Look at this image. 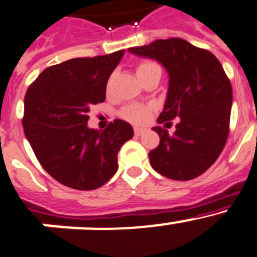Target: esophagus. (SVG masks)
Segmentation results:
<instances>
[{"instance_id":"34e87169","label":"esophagus","mask_w":257,"mask_h":257,"mask_svg":"<svg viewBox=\"0 0 257 257\" xmlns=\"http://www.w3.org/2000/svg\"><path fill=\"white\" fill-rule=\"evenodd\" d=\"M145 131H146V129L137 128V126H136V128H134V134H136V136H141L142 133H145Z\"/></svg>"}]
</instances>
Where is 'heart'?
I'll return each mask as SVG.
<instances>
[{
    "label": "heart",
    "mask_w": 257,
    "mask_h": 257,
    "mask_svg": "<svg viewBox=\"0 0 257 257\" xmlns=\"http://www.w3.org/2000/svg\"><path fill=\"white\" fill-rule=\"evenodd\" d=\"M154 71H160V68H159L156 62L142 61L137 68V75L138 78H141L146 74L154 73ZM150 111L151 110H150L149 106L140 105V103H131V105L125 106L121 110V116L133 124H143L149 120Z\"/></svg>",
    "instance_id": "b5f03b06"
}]
</instances>
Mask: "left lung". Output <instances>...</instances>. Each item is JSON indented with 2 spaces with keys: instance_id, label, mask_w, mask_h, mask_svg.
<instances>
[{
  "instance_id": "obj_1",
  "label": "left lung",
  "mask_w": 257,
  "mask_h": 257,
  "mask_svg": "<svg viewBox=\"0 0 257 257\" xmlns=\"http://www.w3.org/2000/svg\"><path fill=\"white\" fill-rule=\"evenodd\" d=\"M128 51L156 60L168 71V93L157 123L179 117L173 134L152 128L160 143L149 154L151 166L169 179L198 177L218 159L229 133L233 93L223 66L211 52L180 38L157 39Z\"/></svg>"
}]
</instances>
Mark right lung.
<instances>
[{
	"label": "right lung",
	"instance_id": "1",
	"mask_svg": "<svg viewBox=\"0 0 257 257\" xmlns=\"http://www.w3.org/2000/svg\"><path fill=\"white\" fill-rule=\"evenodd\" d=\"M124 50L71 59L50 66L29 85L23 128L39 164L52 178L80 191L96 189L117 170V152L133 128L115 119L106 129L88 128L89 107L103 102L107 80Z\"/></svg>",
	"mask_w": 257,
	"mask_h": 257
}]
</instances>
